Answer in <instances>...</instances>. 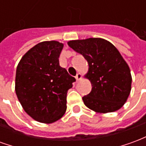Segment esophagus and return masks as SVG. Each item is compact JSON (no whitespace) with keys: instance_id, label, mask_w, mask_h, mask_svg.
Returning <instances> with one entry per match:
<instances>
[{"instance_id":"34e87169","label":"esophagus","mask_w":146,"mask_h":146,"mask_svg":"<svg viewBox=\"0 0 146 146\" xmlns=\"http://www.w3.org/2000/svg\"><path fill=\"white\" fill-rule=\"evenodd\" d=\"M75 78H76V81H79L81 79V74H80V73H77L76 76H75Z\"/></svg>"}]
</instances>
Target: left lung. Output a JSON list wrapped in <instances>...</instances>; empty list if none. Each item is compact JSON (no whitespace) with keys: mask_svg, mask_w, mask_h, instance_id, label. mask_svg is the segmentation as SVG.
<instances>
[{"mask_svg":"<svg viewBox=\"0 0 146 146\" xmlns=\"http://www.w3.org/2000/svg\"><path fill=\"white\" fill-rule=\"evenodd\" d=\"M68 44L88 63L86 77L92 88L82 98L86 106L102 113L122 107L130 95L132 79L128 65L116 47L102 38L70 40Z\"/></svg>","mask_w":146,"mask_h":146,"instance_id":"left-lung-1","label":"left lung"}]
</instances>
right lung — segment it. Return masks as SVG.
I'll return each mask as SVG.
<instances>
[{"instance_id": "right-lung-1", "label": "right lung", "mask_w": 146, "mask_h": 146, "mask_svg": "<svg viewBox=\"0 0 146 146\" xmlns=\"http://www.w3.org/2000/svg\"><path fill=\"white\" fill-rule=\"evenodd\" d=\"M62 48L58 41L40 42L24 54L16 69L18 99L38 122H54L66 110L67 92L76 79L59 66Z\"/></svg>"}]
</instances>
